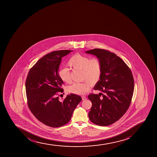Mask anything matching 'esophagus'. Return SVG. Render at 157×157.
<instances>
[{
    "label": "esophagus",
    "mask_w": 157,
    "mask_h": 157,
    "mask_svg": "<svg viewBox=\"0 0 157 157\" xmlns=\"http://www.w3.org/2000/svg\"><path fill=\"white\" fill-rule=\"evenodd\" d=\"M82 100H86V97L85 96H82Z\"/></svg>",
    "instance_id": "esophagus-1"
}]
</instances>
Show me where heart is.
Wrapping results in <instances>:
<instances>
[{"mask_svg":"<svg viewBox=\"0 0 157 157\" xmlns=\"http://www.w3.org/2000/svg\"><path fill=\"white\" fill-rule=\"evenodd\" d=\"M69 67L75 70L82 71V83H74L67 87L70 93L84 95L90 90L92 86L99 82L101 76L102 68L99 60L79 53L74 55L67 62ZM60 79L64 82H70L71 80L70 71L67 68H61L58 71Z\"/></svg>","mask_w":157,"mask_h":157,"instance_id":"1","label":"heart"}]
</instances>
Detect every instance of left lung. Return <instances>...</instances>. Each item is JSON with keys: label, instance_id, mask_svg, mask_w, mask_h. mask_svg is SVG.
Instances as JSON below:
<instances>
[{"label": "left lung", "instance_id": "1", "mask_svg": "<svg viewBox=\"0 0 157 157\" xmlns=\"http://www.w3.org/2000/svg\"><path fill=\"white\" fill-rule=\"evenodd\" d=\"M86 53L96 56L102 68L100 79L94 89L103 93L89 95L92 103L89 118L98 125H109L119 120L130 106L134 90L132 73L122 59L109 51L94 48Z\"/></svg>", "mask_w": 157, "mask_h": 157}]
</instances>
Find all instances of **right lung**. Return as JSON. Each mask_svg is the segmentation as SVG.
Returning <instances> with one entry per match:
<instances>
[{
    "label": "right lung",
    "instance_id": "add662e5",
    "mask_svg": "<svg viewBox=\"0 0 157 157\" xmlns=\"http://www.w3.org/2000/svg\"><path fill=\"white\" fill-rule=\"evenodd\" d=\"M73 51L52 52L39 59L30 69L25 81L29 108L41 122L50 127H58L70 121L82 98L71 94L59 101L57 92L62 93L63 82L58 75L62 58Z\"/></svg>",
    "mask_w": 157,
    "mask_h": 157
}]
</instances>
